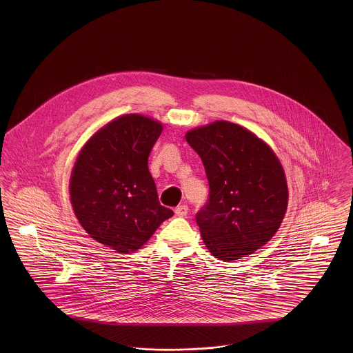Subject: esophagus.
Instances as JSON below:
<instances>
[{
  "mask_svg": "<svg viewBox=\"0 0 353 353\" xmlns=\"http://www.w3.org/2000/svg\"><path fill=\"white\" fill-rule=\"evenodd\" d=\"M188 212H189L188 205H179L175 208V214L179 217H185L188 214Z\"/></svg>",
  "mask_w": 353,
  "mask_h": 353,
  "instance_id": "esophagus-1",
  "label": "esophagus"
}]
</instances>
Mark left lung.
Returning <instances> with one entry per match:
<instances>
[{
	"label": "left lung",
	"instance_id": "obj_1",
	"mask_svg": "<svg viewBox=\"0 0 353 353\" xmlns=\"http://www.w3.org/2000/svg\"><path fill=\"white\" fill-rule=\"evenodd\" d=\"M209 182L196 214L203 243L221 261L249 255L272 239L288 203L284 170L273 151L248 129L217 121L190 130Z\"/></svg>",
	"mask_w": 353,
	"mask_h": 353
}]
</instances>
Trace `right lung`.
<instances>
[{"label": "right lung", "instance_id": "right-lung-1", "mask_svg": "<svg viewBox=\"0 0 353 353\" xmlns=\"http://www.w3.org/2000/svg\"><path fill=\"white\" fill-rule=\"evenodd\" d=\"M163 126L129 114L81 150L70 176V201L83 228L118 252L139 250L174 212L160 205L148 156Z\"/></svg>", "mask_w": 353, "mask_h": 353}]
</instances>
